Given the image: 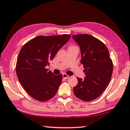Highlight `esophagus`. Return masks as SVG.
<instances>
[{
	"instance_id": "1",
	"label": "esophagus",
	"mask_w": 130,
	"mask_h": 130,
	"mask_svg": "<svg viewBox=\"0 0 130 130\" xmlns=\"http://www.w3.org/2000/svg\"><path fill=\"white\" fill-rule=\"evenodd\" d=\"M62 77L64 78V79H68V78L69 77V76H68V75H67V74H65V73H63L62 74Z\"/></svg>"
}]
</instances>
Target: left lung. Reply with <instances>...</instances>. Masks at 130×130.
<instances>
[{
	"mask_svg": "<svg viewBox=\"0 0 130 130\" xmlns=\"http://www.w3.org/2000/svg\"><path fill=\"white\" fill-rule=\"evenodd\" d=\"M79 46L81 62L86 76L77 77L78 83L73 87L75 96L84 101L99 97L108 86L113 72V63L108 49L98 39L87 34L73 35Z\"/></svg>",
	"mask_w": 130,
	"mask_h": 130,
	"instance_id": "8db88e82",
	"label": "left lung"
}]
</instances>
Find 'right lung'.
Returning <instances> with one entry per match:
<instances>
[{"mask_svg":"<svg viewBox=\"0 0 130 130\" xmlns=\"http://www.w3.org/2000/svg\"><path fill=\"white\" fill-rule=\"evenodd\" d=\"M70 38V35L39 36L21 49L16 72L21 84L32 98L46 101L57 93L62 75H55L46 67Z\"/></svg>","mask_w":130,"mask_h":130,"instance_id":"add662e5","label":"right lung"}]
</instances>
